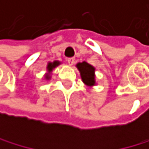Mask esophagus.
I'll list each match as a JSON object with an SVG mask.
<instances>
[{"label": "esophagus", "instance_id": "obj_1", "mask_svg": "<svg viewBox=\"0 0 149 149\" xmlns=\"http://www.w3.org/2000/svg\"><path fill=\"white\" fill-rule=\"evenodd\" d=\"M67 62H68V63L70 64V65H73L74 63V58H68L67 59Z\"/></svg>", "mask_w": 149, "mask_h": 149}]
</instances>
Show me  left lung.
<instances>
[{
  "mask_svg": "<svg viewBox=\"0 0 149 149\" xmlns=\"http://www.w3.org/2000/svg\"><path fill=\"white\" fill-rule=\"evenodd\" d=\"M76 66H77L78 70L80 71L81 77L84 83L88 86L94 85L95 84V75H94L95 68L86 62L77 63Z\"/></svg>",
  "mask_w": 149,
  "mask_h": 149,
  "instance_id": "1",
  "label": "left lung"
}]
</instances>
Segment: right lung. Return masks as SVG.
Returning a JSON list of instances; mask_svg holds the SVG:
<instances>
[{"instance_id": "right-lung-1", "label": "right lung", "mask_w": 149, "mask_h": 149, "mask_svg": "<svg viewBox=\"0 0 149 149\" xmlns=\"http://www.w3.org/2000/svg\"><path fill=\"white\" fill-rule=\"evenodd\" d=\"M59 64V62H53V63H49V65H48V71L49 72H50V71H52V69L54 68V67H56V66ZM47 78H49V77H47Z\"/></svg>"}]
</instances>
